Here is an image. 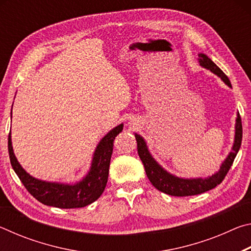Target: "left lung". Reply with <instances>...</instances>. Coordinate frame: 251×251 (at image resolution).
<instances>
[{
    "label": "left lung",
    "instance_id": "obj_1",
    "mask_svg": "<svg viewBox=\"0 0 251 251\" xmlns=\"http://www.w3.org/2000/svg\"><path fill=\"white\" fill-rule=\"evenodd\" d=\"M198 62L203 69L209 70L212 73L216 74L218 77L222 78L223 82L231 87L230 80L226 76V74L215 64L211 59L207 56L206 54H198ZM136 142H137V151L139 158L143 161L144 167H145L146 175L148 179L152 184V186L160 190L161 193H165L171 196L184 197V196H193V195H198L201 193L208 192L216 186L219 185L226 177L227 173L230 169L231 165L235 160L237 152L241 146V139H243V125H241V118L239 113L237 114L236 118V126H235V141L231 148V151L229 152L227 158L224 160V163L220 166L219 171L207 178H180L175 175H172L171 173L160 166L154 159V157L151 155L148 151L146 142L141 135L135 134Z\"/></svg>",
    "mask_w": 251,
    "mask_h": 251
}]
</instances>
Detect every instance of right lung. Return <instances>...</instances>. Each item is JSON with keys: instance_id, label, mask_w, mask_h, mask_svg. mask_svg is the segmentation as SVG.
<instances>
[{"instance_id": "add662e5", "label": "right lung", "mask_w": 251, "mask_h": 251, "mask_svg": "<svg viewBox=\"0 0 251 251\" xmlns=\"http://www.w3.org/2000/svg\"><path fill=\"white\" fill-rule=\"evenodd\" d=\"M123 126H124L123 124L116 126L100 139L93 155L91 168L87 175L75 184L40 180L25 172L14 155L10 131L8 154H10L11 165L27 192L40 202L46 206L64 208V209L85 207L97 201L104 192L108 179L114 139L123 130Z\"/></svg>"}]
</instances>
